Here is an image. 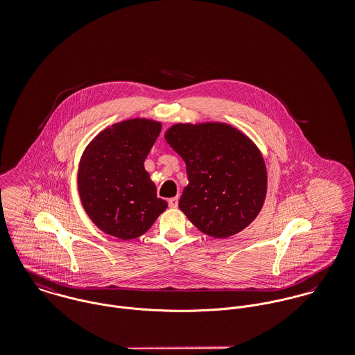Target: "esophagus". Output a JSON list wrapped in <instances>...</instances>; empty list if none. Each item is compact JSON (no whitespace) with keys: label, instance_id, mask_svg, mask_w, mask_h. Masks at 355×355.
Returning a JSON list of instances; mask_svg holds the SVG:
<instances>
[{"label":"esophagus","instance_id":"esophagus-1","mask_svg":"<svg viewBox=\"0 0 355 355\" xmlns=\"http://www.w3.org/2000/svg\"><path fill=\"white\" fill-rule=\"evenodd\" d=\"M178 203H179V198L178 197H173V198H171L169 201H168V205H169V207H178Z\"/></svg>","mask_w":355,"mask_h":355}]
</instances>
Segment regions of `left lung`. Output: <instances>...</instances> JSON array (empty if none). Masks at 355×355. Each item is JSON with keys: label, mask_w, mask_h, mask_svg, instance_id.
Segmentation results:
<instances>
[{"label": "left lung", "mask_w": 355, "mask_h": 355, "mask_svg": "<svg viewBox=\"0 0 355 355\" xmlns=\"http://www.w3.org/2000/svg\"><path fill=\"white\" fill-rule=\"evenodd\" d=\"M165 139L186 162L179 207L189 220L213 238L246 228L266 196V168L253 142L221 123L175 124Z\"/></svg>", "instance_id": "left-lung-1"}]
</instances>
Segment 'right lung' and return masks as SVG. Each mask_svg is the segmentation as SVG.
Segmentation results:
<instances>
[{
  "label": "right lung",
  "mask_w": 355,
  "mask_h": 355,
  "mask_svg": "<svg viewBox=\"0 0 355 355\" xmlns=\"http://www.w3.org/2000/svg\"><path fill=\"white\" fill-rule=\"evenodd\" d=\"M161 123L132 119L103 130L83 153L78 186L92 221L123 241L144 235L168 207L157 197L145 159Z\"/></svg>",
  "instance_id": "1"
}]
</instances>
